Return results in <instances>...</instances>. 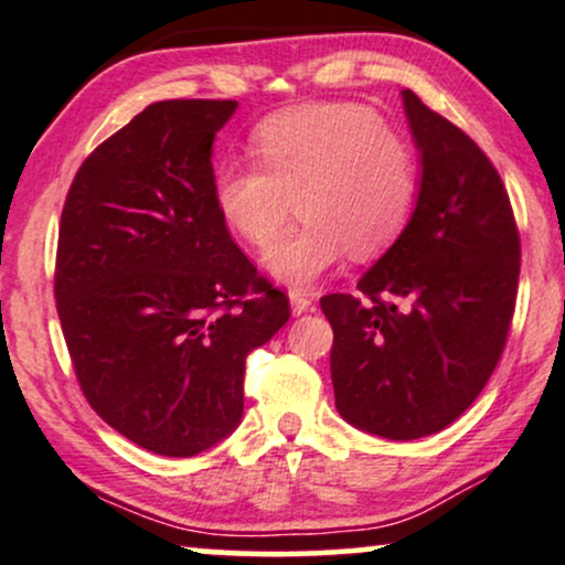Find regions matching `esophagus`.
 Listing matches in <instances>:
<instances>
[{
  "mask_svg": "<svg viewBox=\"0 0 565 565\" xmlns=\"http://www.w3.org/2000/svg\"><path fill=\"white\" fill-rule=\"evenodd\" d=\"M290 311H292V317H300V313L313 311V300L306 296V292L292 290L290 292Z\"/></svg>",
  "mask_w": 565,
  "mask_h": 565,
  "instance_id": "esophagus-1",
  "label": "esophagus"
}]
</instances>
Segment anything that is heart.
I'll return each instance as SVG.
<instances>
[{
    "label": "heart",
    "instance_id": "heart-1",
    "mask_svg": "<svg viewBox=\"0 0 565 565\" xmlns=\"http://www.w3.org/2000/svg\"><path fill=\"white\" fill-rule=\"evenodd\" d=\"M259 166L228 163L215 173L220 215L256 248L280 236L298 196L303 225L265 256V273L311 288L350 252L384 254L417 204L409 145L355 104H306L269 116L252 137Z\"/></svg>",
    "mask_w": 565,
    "mask_h": 565
}]
</instances>
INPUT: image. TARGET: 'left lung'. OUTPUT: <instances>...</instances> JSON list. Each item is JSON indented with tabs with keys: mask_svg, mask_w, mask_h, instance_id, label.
Returning a JSON list of instances; mask_svg holds the SVG:
<instances>
[{
	"mask_svg": "<svg viewBox=\"0 0 565 565\" xmlns=\"http://www.w3.org/2000/svg\"><path fill=\"white\" fill-rule=\"evenodd\" d=\"M420 189L407 228L358 280L321 298L334 405L365 434L413 441L478 399L507 345L519 233L501 175L465 131L402 90Z\"/></svg>",
	"mask_w": 565,
	"mask_h": 565,
	"instance_id": "left-lung-1",
	"label": "left lung"
}]
</instances>
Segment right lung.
I'll use <instances>...</instances> for the list:
<instances>
[{"instance_id": "add662e5", "label": "right lung", "mask_w": 565, "mask_h": 565, "mask_svg": "<svg viewBox=\"0 0 565 565\" xmlns=\"http://www.w3.org/2000/svg\"><path fill=\"white\" fill-rule=\"evenodd\" d=\"M236 108L148 106L79 166L58 225L56 311L79 386L108 426L163 457L238 428L246 355L290 319L212 194V142Z\"/></svg>"}]
</instances>
